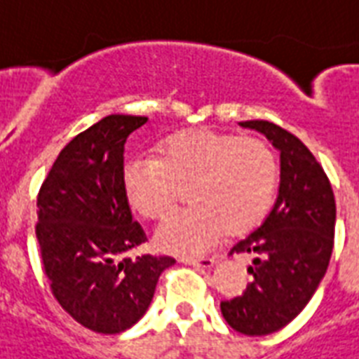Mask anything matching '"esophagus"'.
Here are the masks:
<instances>
[{"label":"esophagus","mask_w":359,"mask_h":359,"mask_svg":"<svg viewBox=\"0 0 359 359\" xmlns=\"http://www.w3.org/2000/svg\"><path fill=\"white\" fill-rule=\"evenodd\" d=\"M184 264L194 265V267H199V269H212L215 265L214 258H201V260H182Z\"/></svg>","instance_id":"34e87169"}]
</instances>
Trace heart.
<instances>
[{
    "instance_id": "b5f03b06",
    "label": "heart",
    "mask_w": 359,
    "mask_h": 359,
    "mask_svg": "<svg viewBox=\"0 0 359 359\" xmlns=\"http://www.w3.org/2000/svg\"><path fill=\"white\" fill-rule=\"evenodd\" d=\"M276 180V156L264 140L214 129L175 134L158 158L136 156L121 173L130 208L147 219L170 214L189 188L194 208L168 217L154 234L162 252L182 258L205 255L223 234L238 238L260 225Z\"/></svg>"
}]
</instances>
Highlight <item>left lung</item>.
<instances>
[{
    "label": "left lung",
    "mask_w": 359,
    "mask_h": 359,
    "mask_svg": "<svg viewBox=\"0 0 359 359\" xmlns=\"http://www.w3.org/2000/svg\"><path fill=\"white\" fill-rule=\"evenodd\" d=\"M240 125L280 151V186L264 223L230 249L252 256V282L221 302V313L236 332L267 336L293 321L321 284L334 249L336 201L321 164L297 136L264 119Z\"/></svg>",
    "instance_id": "8db88e82"
}]
</instances>
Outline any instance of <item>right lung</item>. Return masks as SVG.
I'll return each instance as SVG.
<instances>
[{
	"instance_id": "obj_1",
	"label": "right lung",
	"mask_w": 359,
	"mask_h": 359,
	"mask_svg": "<svg viewBox=\"0 0 359 359\" xmlns=\"http://www.w3.org/2000/svg\"><path fill=\"white\" fill-rule=\"evenodd\" d=\"M145 116L110 114L77 134L38 194L36 238L55 299L97 334H119L144 317L170 256H125L147 238L133 221L121 173L129 134Z\"/></svg>"
}]
</instances>
